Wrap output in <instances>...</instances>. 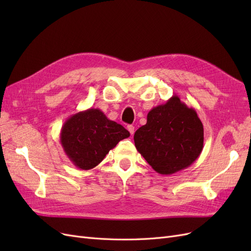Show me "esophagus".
Wrapping results in <instances>:
<instances>
[{"label": "esophagus", "instance_id": "esophagus-1", "mask_svg": "<svg viewBox=\"0 0 251 251\" xmlns=\"http://www.w3.org/2000/svg\"><path fill=\"white\" fill-rule=\"evenodd\" d=\"M134 130H135L134 126H127V131L131 133V135H133V134H134Z\"/></svg>", "mask_w": 251, "mask_h": 251}]
</instances>
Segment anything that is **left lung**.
Masks as SVG:
<instances>
[{"instance_id":"8db88e82","label":"left lung","mask_w":251,"mask_h":251,"mask_svg":"<svg viewBox=\"0 0 251 251\" xmlns=\"http://www.w3.org/2000/svg\"><path fill=\"white\" fill-rule=\"evenodd\" d=\"M135 147L157 173L172 175L192 165L203 150L204 130L194 108L174 95L151 109L134 135Z\"/></svg>"}]
</instances>
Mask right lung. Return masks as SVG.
Masks as SVG:
<instances>
[{
    "label": "right lung",
    "mask_w": 251,
    "mask_h": 251,
    "mask_svg": "<svg viewBox=\"0 0 251 251\" xmlns=\"http://www.w3.org/2000/svg\"><path fill=\"white\" fill-rule=\"evenodd\" d=\"M130 136L127 130L108 119L100 109H88L68 118L59 140L66 155L80 170L100 164L116 144Z\"/></svg>",
    "instance_id": "add662e5"
}]
</instances>
